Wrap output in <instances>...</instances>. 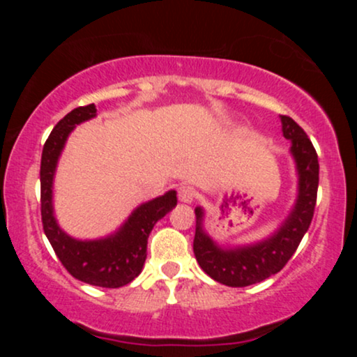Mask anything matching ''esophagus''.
<instances>
[{
  "mask_svg": "<svg viewBox=\"0 0 357 357\" xmlns=\"http://www.w3.org/2000/svg\"><path fill=\"white\" fill-rule=\"evenodd\" d=\"M178 196H179V202L192 203V199H195L196 196V191L195 188L190 186V184H183V186L178 188Z\"/></svg>",
  "mask_w": 357,
  "mask_h": 357,
  "instance_id": "obj_1",
  "label": "esophagus"
}]
</instances>
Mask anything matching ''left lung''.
<instances>
[{
	"mask_svg": "<svg viewBox=\"0 0 357 357\" xmlns=\"http://www.w3.org/2000/svg\"><path fill=\"white\" fill-rule=\"evenodd\" d=\"M282 134L290 141L297 171V198L287 218L267 238L250 245L223 247L204 231V211L195 208L196 233L192 250L199 267L213 280L228 287H247L275 275L285 267L304 238L314 216L319 186V161L312 142L294 119L280 116Z\"/></svg>",
	"mask_w": 357,
	"mask_h": 357,
	"instance_id": "obj_1",
	"label": "left lung"
}]
</instances>
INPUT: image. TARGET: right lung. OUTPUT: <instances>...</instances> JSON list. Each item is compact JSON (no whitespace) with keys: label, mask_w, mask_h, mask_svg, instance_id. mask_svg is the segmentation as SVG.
<instances>
[{"label":"right lung","mask_w":357,"mask_h":357,"mask_svg":"<svg viewBox=\"0 0 357 357\" xmlns=\"http://www.w3.org/2000/svg\"><path fill=\"white\" fill-rule=\"evenodd\" d=\"M97 116L96 105L77 107L53 127L43 146L40 184H42V221L48 241L65 268L85 284L117 289L132 282L146 261L149 233L162 216L178 204L176 191L146 202L130 213L116 231L104 238L79 240L60 228L53 211V179L65 142L77 126Z\"/></svg>","instance_id":"1"}]
</instances>
